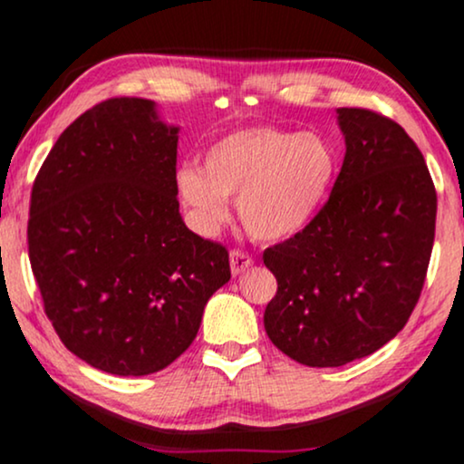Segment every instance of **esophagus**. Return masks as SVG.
Wrapping results in <instances>:
<instances>
[{
	"mask_svg": "<svg viewBox=\"0 0 464 464\" xmlns=\"http://www.w3.org/2000/svg\"><path fill=\"white\" fill-rule=\"evenodd\" d=\"M251 266H254V257H251L249 254H245V251H240V249L230 251V268H232L234 276L245 273V270H249Z\"/></svg>",
	"mask_w": 464,
	"mask_h": 464,
	"instance_id": "1",
	"label": "esophagus"
}]
</instances>
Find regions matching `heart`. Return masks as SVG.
<instances>
[{
    "label": "heart",
    "instance_id": "obj_1",
    "mask_svg": "<svg viewBox=\"0 0 464 464\" xmlns=\"http://www.w3.org/2000/svg\"><path fill=\"white\" fill-rule=\"evenodd\" d=\"M336 172V155L326 138L313 131L249 128L215 142L196 164L180 166L177 189L194 224L218 232L238 198V218L257 240L298 234L326 200Z\"/></svg>",
    "mask_w": 464,
    "mask_h": 464
}]
</instances>
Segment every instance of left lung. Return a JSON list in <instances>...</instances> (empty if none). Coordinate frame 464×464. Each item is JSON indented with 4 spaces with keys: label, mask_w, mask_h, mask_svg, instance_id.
<instances>
[{
    "label": "left lung",
    "mask_w": 464,
    "mask_h": 464,
    "mask_svg": "<svg viewBox=\"0 0 464 464\" xmlns=\"http://www.w3.org/2000/svg\"><path fill=\"white\" fill-rule=\"evenodd\" d=\"M345 160L328 202L264 251L276 294L268 339L306 366L371 356L416 309L435 240L437 191L424 155L392 119L339 108Z\"/></svg>",
    "instance_id": "1"
}]
</instances>
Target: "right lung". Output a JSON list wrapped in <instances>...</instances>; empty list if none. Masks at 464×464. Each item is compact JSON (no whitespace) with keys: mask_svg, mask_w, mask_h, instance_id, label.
Here are the masks:
<instances>
[{"mask_svg":"<svg viewBox=\"0 0 464 464\" xmlns=\"http://www.w3.org/2000/svg\"><path fill=\"white\" fill-rule=\"evenodd\" d=\"M179 128L155 102L111 98L57 138L34 180L29 262L68 350L112 375L166 369L230 281L224 245L183 224Z\"/></svg>","mask_w":464,"mask_h":464,"instance_id":"add662e5","label":"right lung"}]
</instances>
